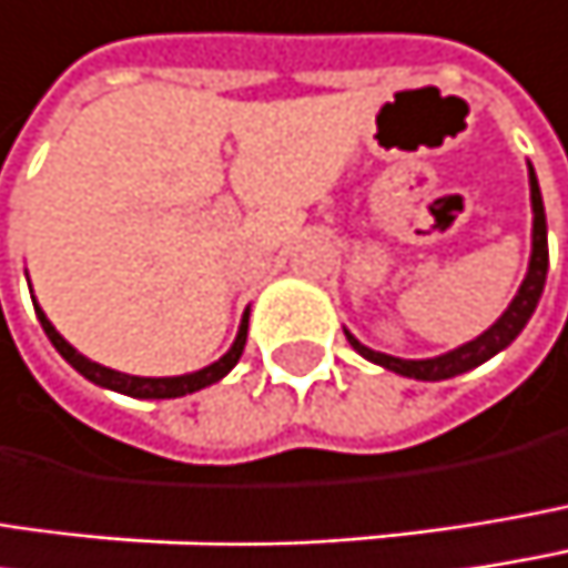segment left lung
<instances>
[{"mask_svg": "<svg viewBox=\"0 0 568 568\" xmlns=\"http://www.w3.org/2000/svg\"><path fill=\"white\" fill-rule=\"evenodd\" d=\"M530 207H534V250H530V266H527V276L517 288V295L510 298V305L504 308V315L490 325L485 335H478L475 341L448 351V354H438V357H423V361H406V357H393V354H381V351H371L367 344H361L351 332H344L351 347L387 367L399 377H409V381H448V377H458L465 371H475L478 364L490 361L494 354H500L514 337L520 335L530 322V315L537 312V302L542 295V285H546V270H549V250H546V214H542V194L537 172L530 165Z\"/></svg>", "mask_w": 568, "mask_h": 568, "instance_id": "1", "label": "left lung"}]
</instances>
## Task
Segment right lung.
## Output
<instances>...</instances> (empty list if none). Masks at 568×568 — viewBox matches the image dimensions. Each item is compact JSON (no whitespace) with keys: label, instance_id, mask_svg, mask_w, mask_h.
<instances>
[{"label":"right lung","instance_id":"obj_1","mask_svg":"<svg viewBox=\"0 0 568 568\" xmlns=\"http://www.w3.org/2000/svg\"><path fill=\"white\" fill-rule=\"evenodd\" d=\"M31 302H34V298H31ZM34 312H38V322H41L48 341L58 347V354H61L78 374H83V377H87L90 384H97V387L116 389V393H126V396H135V399H175V396H187V393H197V389L224 381L233 367H236L240 354H243V344H246V322H250V312H243V322H240V332L233 337L231 351H227L221 361H214V364H207V367H201V371H194V374H181V377H132V374L110 371V367H103V364L83 357L78 347H71L64 337L58 335V328L48 322V315L41 312V305H34Z\"/></svg>","mask_w":568,"mask_h":568}]
</instances>
